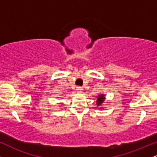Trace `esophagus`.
I'll list each match as a JSON object with an SVG mask.
<instances>
[{
  "instance_id": "34e87169",
  "label": "esophagus",
  "mask_w": 157,
  "mask_h": 157,
  "mask_svg": "<svg viewBox=\"0 0 157 157\" xmlns=\"http://www.w3.org/2000/svg\"><path fill=\"white\" fill-rule=\"evenodd\" d=\"M76 90H77V92H82V90H83V89H82V87H80V86H77V87L76 88Z\"/></svg>"
}]
</instances>
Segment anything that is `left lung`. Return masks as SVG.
Segmentation results:
<instances>
[{
	"mask_svg": "<svg viewBox=\"0 0 157 157\" xmlns=\"http://www.w3.org/2000/svg\"><path fill=\"white\" fill-rule=\"evenodd\" d=\"M104 101H105V94H99L97 96V105L100 106L101 105L102 103H103Z\"/></svg>",
	"mask_w": 157,
	"mask_h": 157,
	"instance_id": "8db88e82",
	"label": "left lung"
}]
</instances>
